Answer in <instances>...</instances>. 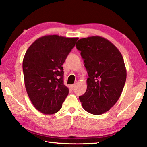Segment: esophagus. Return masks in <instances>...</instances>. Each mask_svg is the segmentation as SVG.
<instances>
[{"label":"esophagus","mask_w":147,"mask_h":147,"mask_svg":"<svg viewBox=\"0 0 147 147\" xmlns=\"http://www.w3.org/2000/svg\"><path fill=\"white\" fill-rule=\"evenodd\" d=\"M75 86H76V85L75 84H72V85H71L70 86H69V88H70L71 89H74V88H75Z\"/></svg>","instance_id":"esophagus-1"}]
</instances>
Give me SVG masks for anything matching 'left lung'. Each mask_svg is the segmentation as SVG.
<instances>
[{
	"instance_id": "8db88e82",
	"label": "left lung",
	"mask_w": 147,
	"mask_h": 147,
	"mask_svg": "<svg viewBox=\"0 0 147 147\" xmlns=\"http://www.w3.org/2000/svg\"><path fill=\"white\" fill-rule=\"evenodd\" d=\"M76 47L89 76L86 93L79 99L86 111L100 115L114 106L123 90L126 70L123 56L113 43L100 36L79 39Z\"/></svg>"
}]
</instances>
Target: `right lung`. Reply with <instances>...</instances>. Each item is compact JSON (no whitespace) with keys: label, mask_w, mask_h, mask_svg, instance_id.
I'll list each match as a JSON object with an SVG mask.
<instances>
[{"label":"right lung","mask_w":147,"mask_h":147,"mask_svg":"<svg viewBox=\"0 0 147 147\" xmlns=\"http://www.w3.org/2000/svg\"><path fill=\"white\" fill-rule=\"evenodd\" d=\"M78 39L45 36L26 51L23 61L24 84L32 104L40 112L54 114L61 108L69 94L62 65Z\"/></svg>","instance_id":"add662e5"}]
</instances>
